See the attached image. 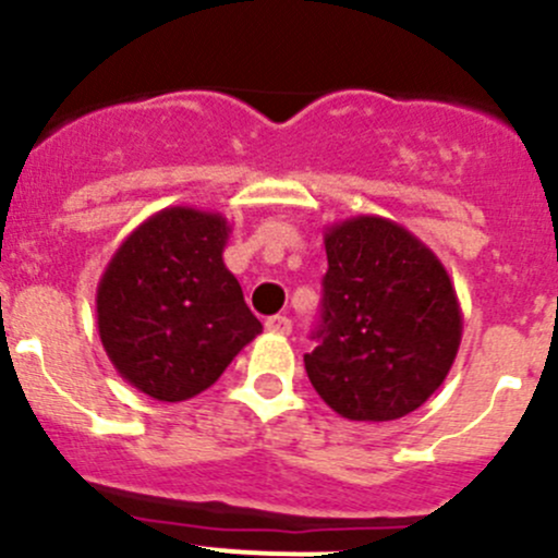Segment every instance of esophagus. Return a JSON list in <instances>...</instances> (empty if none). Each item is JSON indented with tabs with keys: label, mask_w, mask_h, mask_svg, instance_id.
Instances as JSON below:
<instances>
[{
	"label": "esophagus",
	"mask_w": 558,
	"mask_h": 558,
	"mask_svg": "<svg viewBox=\"0 0 558 558\" xmlns=\"http://www.w3.org/2000/svg\"><path fill=\"white\" fill-rule=\"evenodd\" d=\"M264 326H267V331H272V335H291V318H286V315H269V318L264 320Z\"/></svg>",
	"instance_id": "obj_1"
}]
</instances>
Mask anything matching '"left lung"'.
I'll list each match as a JSON object with an SVG mask.
<instances>
[{
	"instance_id": "obj_1",
	"label": "left lung",
	"mask_w": 558,
	"mask_h": 558,
	"mask_svg": "<svg viewBox=\"0 0 558 558\" xmlns=\"http://www.w3.org/2000/svg\"><path fill=\"white\" fill-rule=\"evenodd\" d=\"M324 245L329 269L307 378L342 418H402L442 386L459 353L451 278L415 234L380 216L331 223Z\"/></svg>"
}]
</instances>
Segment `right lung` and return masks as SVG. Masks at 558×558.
Wrapping results in <instances>:
<instances>
[{
	"instance_id": "obj_1",
	"label": "right lung",
	"mask_w": 558,
	"mask_h": 558,
	"mask_svg": "<svg viewBox=\"0 0 558 558\" xmlns=\"http://www.w3.org/2000/svg\"><path fill=\"white\" fill-rule=\"evenodd\" d=\"M221 213L165 207L112 253L97 289V326L112 367L159 402L210 388L262 331L223 264Z\"/></svg>"
}]
</instances>
